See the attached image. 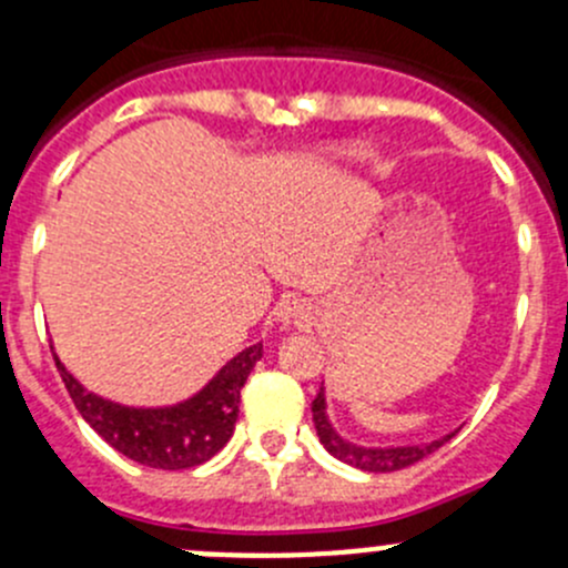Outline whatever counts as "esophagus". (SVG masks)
<instances>
[{"mask_svg":"<svg viewBox=\"0 0 568 568\" xmlns=\"http://www.w3.org/2000/svg\"><path fill=\"white\" fill-rule=\"evenodd\" d=\"M305 318V307L300 305L296 300H285L280 302L277 307V321H283V324H294V321Z\"/></svg>","mask_w":568,"mask_h":568,"instance_id":"obj_1","label":"esophagus"}]
</instances>
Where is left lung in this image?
<instances>
[{"label":"left lung","instance_id":"8db88e82","mask_svg":"<svg viewBox=\"0 0 568 568\" xmlns=\"http://www.w3.org/2000/svg\"><path fill=\"white\" fill-rule=\"evenodd\" d=\"M313 423H316L321 445H324L335 459L352 464V467L357 469H365V473H395V469L409 467V464L426 459L428 454L443 448V445L456 434H445L443 439H434V443L428 445H404V448H365V445H354L348 443V439H343L341 434L332 428L329 417H326L324 387H321L316 400H313Z\"/></svg>","mask_w":568,"mask_h":568}]
</instances>
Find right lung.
Instances as JSON below:
<instances>
[{
  "label": "right lung",
  "instance_id": "add662e5",
  "mask_svg": "<svg viewBox=\"0 0 568 568\" xmlns=\"http://www.w3.org/2000/svg\"><path fill=\"white\" fill-rule=\"evenodd\" d=\"M263 357V343L239 352L209 385L189 400L162 409L120 406L84 390L54 354L65 390L79 415L131 462L156 469H186L209 462L231 439L239 417V400L250 371Z\"/></svg>",
  "mask_w": 568,
  "mask_h": 568
}]
</instances>
